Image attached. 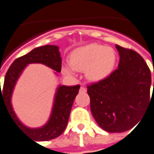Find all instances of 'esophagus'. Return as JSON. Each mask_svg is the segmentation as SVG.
<instances>
[{
  "label": "esophagus",
  "instance_id": "34e87169",
  "mask_svg": "<svg viewBox=\"0 0 154 154\" xmlns=\"http://www.w3.org/2000/svg\"><path fill=\"white\" fill-rule=\"evenodd\" d=\"M80 92H86V88H85L84 86L80 87Z\"/></svg>",
  "mask_w": 154,
  "mask_h": 154
}]
</instances>
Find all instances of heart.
Returning <instances> with one entry per match:
<instances>
[{
  "label": "heart",
  "instance_id": "heart-1",
  "mask_svg": "<svg viewBox=\"0 0 154 154\" xmlns=\"http://www.w3.org/2000/svg\"><path fill=\"white\" fill-rule=\"evenodd\" d=\"M116 62L115 50L101 44L91 43L75 48L70 54L69 63H64L62 70L67 75H75V70L85 71L91 81H100L107 78Z\"/></svg>",
  "mask_w": 154,
  "mask_h": 154
}]
</instances>
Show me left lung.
Here are the masks:
<instances>
[{
	"instance_id": "obj_1",
	"label": "left lung",
	"mask_w": 154,
	"mask_h": 154,
	"mask_svg": "<svg viewBox=\"0 0 154 154\" xmlns=\"http://www.w3.org/2000/svg\"><path fill=\"white\" fill-rule=\"evenodd\" d=\"M118 69L87 86L95 122L108 132H123L138 123L150 100L151 72L137 52L116 45ZM154 91V82L152 95Z\"/></svg>"
}]
</instances>
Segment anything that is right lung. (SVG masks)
I'll return each instance as SVG.
<instances>
[{
	"label": "right lung",
	"mask_w": 154,
	"mask_h": 154,
	"mask_svg": "<svg viewBox=\"0 0 154 154\" xmlns=\"http://www.w3.org/2000/svg\"><path fill=\"white\" fill-rule=\"evenodd\" d=\"M30 63H43L54 70L56 75L60 73L62 59L60 57L59 47L45 45L36 48L11 63L5 76L3 90H1V108L2 104H3L18 128L22 129L33 140L48 141L54 139L61 135L65 130L71 108L80 86L59 85L55 92L53 108L48 121L40 128H28L22 123L16 115L11 105V96L19 77L25 68Z\"/></svg>",
	"instance_id": "1"
}]
</instances>
